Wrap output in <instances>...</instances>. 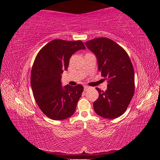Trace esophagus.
I'll use <instances>...</instances> for the list:
<instances>
[{"label":"esophagus","mask_w":160,"mask_h":160,"mask_svg":"<svg viewBox=\"0 0 160 160\" xmlns=\"http://www.w3.org/2000/svg\"><path fill=\"white\" fill-rule=\"evenodd\" d=\"M89 89V87H88V86H84V90L85 91H87V90Z\"/></svg>","instance_id":"esophagus-1"}]
</instances>
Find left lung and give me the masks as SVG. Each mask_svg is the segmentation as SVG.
I'll return each mask as SVG.
<instances>
[{"label":"left lung","mask_w":160,"mask_h":160,"mask_svg":"<svg viewBox=\"0 0 160 160\" xmlns=\"http://www.w3.org/2000/svg\"><path fill=\"white\" fill-rule=\"evenodd\" d=\"M97 58L98 71L107 81V89L99 93L93 108L100 116L115 119L127 110L135 91V75L127 53L113 40L98 38L84 42Z\"/></svg>","instance_id":"obj_1"}]
</instances>
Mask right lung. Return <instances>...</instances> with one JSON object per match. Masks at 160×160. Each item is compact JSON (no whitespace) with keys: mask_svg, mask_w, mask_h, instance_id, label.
<instances>
[{"mask_svg":"<svg viewBox=\"0 0 160 160\" xmlns=\"http://www.w3.org/2000/svg\"><path fill=\"white\" fill-rule=\"evenodd\" d=\"M80 40L55 39L37 54L31 73V86L37 104L42 113L53 120L71 117L82 96L83 86H62L61 78L74 53L85 49Z\"/></svg>","mask_w":160,"mask_h":160,"instance_id":"1","label":"right lung"}]
</instances>
